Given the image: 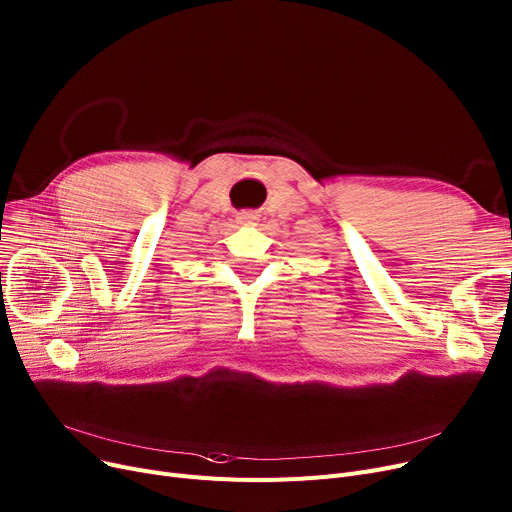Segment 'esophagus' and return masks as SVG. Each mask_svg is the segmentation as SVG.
<instances>
[{
  "label": "esophagus",
  "mask_w": 512,
  "mask_h": 512,
  "mask_svg": "<svg viewBox=\"0 0 512 512\" xmlns=\"http://www.w3.org/2000/svg\"><path fill=\"white\" fill-rule=\"evenodd\" d=\"M236 220L242 226H251V224H257V213H253V211H240L236 215Z\"/></svg>",
  "instance_id": "obj_1"
}]
</instances>
